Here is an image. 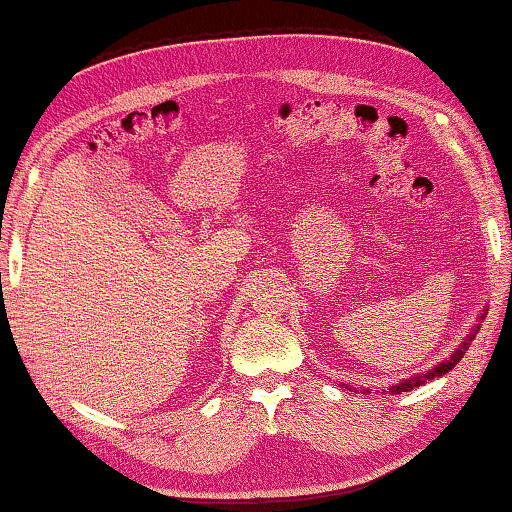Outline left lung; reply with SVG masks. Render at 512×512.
<instances>
[{
  "label": "left lung",
  "instance_id": "1",
  "mask_svg": "<svg viewBox=\"0 0 512 512\" xmlns=\"http://www.w3.org/2000/svg\"><path fill=\"white\" fill-rule=\"evenodd\" d=\"M483 317H485V312H483ZM478 329V326H476ZM474 338V333L469 335V340ZM464 352H467V342H462L460 347H457V352L448 358V361H444V363H439L437 368H432V370H427L425 375H416V377H411V379H404V381H400V384H395V386H391L388 388V391L391 393H402V391H411V388L414 386H421V384H425V381H430V379H434V377H444L448 370H453L457 363L462 361V356H464Z\"/></svg>",
  "mask_w": 512,
  "mask_h": 512
}]
</instances>
